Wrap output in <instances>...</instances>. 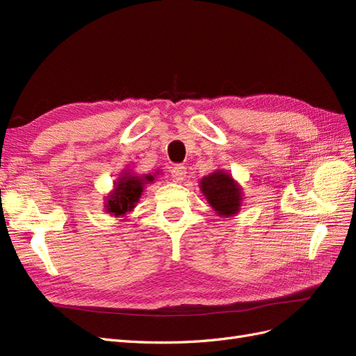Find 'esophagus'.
I'll return each instance as SVG.
<instances>
[{"instance_id": "1", "label": "esophagus", "mask_w": 356, "mask_h": 356, "mask_svg": "<svg viewBox=\"0 0 356 356\" xmlns=\"http://www.w3.org/2000/svg\"><path fill=\"white\" fill-rule=\"evenodd\" d=\"M187 175V168L184 165H175L170 169V177L175 182H181Z\"/></svg>"}]
</instances>
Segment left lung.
Instances as JSON below:
<instances>
[{
  "mask_svg": "<svg viewBox=\"0 0 356 356\" xmlns=\"http://www.w3.org/2000/svg\"><path fill=\"white\" fill-rule=\"evenodd\" d=\"M200 188L207 196L211 207L224 217H232L241 208L242 193L233 178L222 170L204 177L200 182Z\"/></svg>",
  "mask_w": 356,
  "mask_h": 356,
  "instance_id": "obj_1",
  "label": "left lung"
}]
</instances>
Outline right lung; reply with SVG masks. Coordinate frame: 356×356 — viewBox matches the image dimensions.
Wrapping results in <instances>:
<instances>
[{
    "label": "right lung",
    "instance_id": "obj_1",
    "mask_svg": "<svg viewBox=\"0 0 356 356\" xmlns=\"http://www.w3.org/2000/svg\"><path fill=\"white\" fill-rule=\"evenodd\" d=\"M152 181H154L153 175L135 177L127 174L120 177L114 193L106 200V211L117 215V217L132 211L135 203L141 197L144 186Z\"/></svg>",
    "mask_w": 356,
    "mask_h": 356
}]
</instances>
